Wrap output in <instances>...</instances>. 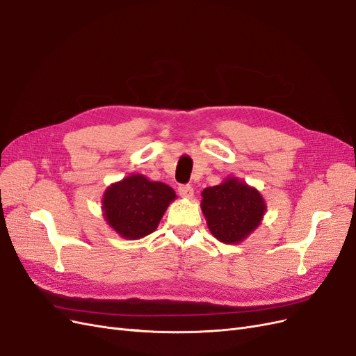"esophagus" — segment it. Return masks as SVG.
<instances>
[{
  "mask_svg": "<svg viewBox=\"0 0 356 356\" xmlns=\"http://www.w3.org/2000/svg\"><path fill=\"white\" fill-rule=\"evenodd\" d=\"M178 193H179L181 197L191 199L193 194H194V188L190 186V184H186V186H179L178 187Z\"/></svg>",
  "mask_w": 356,
  "mask_h": 356,
  "instance_id": "esophagus-1",
  "label": "esophagus"
}]
</instances>
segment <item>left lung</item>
I'll list each match as a JSON object with an SVG mask.
<instances>
[{"label": "left lung", "instance_id": "1", "mask_svg": "<svg viewBox=\"0 0 356 356\" xmlns=\"http://www.w3.org/2000/svg\"><path fill=\"white\" fill-rule=\"evenodd\" d=\"M202 211L212 234L224 243H238L259 225L265 202L259 191L227 178L220 186L204 188Z\"/></svg>", "mask_w": 356, "mask_h": 356}]
</instances>
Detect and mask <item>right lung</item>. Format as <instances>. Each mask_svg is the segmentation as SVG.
Segmentation results:
<instances>
[{
    "label": "right lung",
    "instance_id": "right-lung-1",
    "mask_svg": "<svg viewBox=\"0 0 356 356\" xmlns=\"http://www.w3.org/2000/svg\"><path fill=\"white\" fill-rule=\"evenodd\" d=\"M175 191L163 182L131 175L104 193L103 211L108 225L122 237L136 240L153 232Z\"/></svg>",
    "mask_w": 356,
    "mask_h": 356
}]
</instances>
